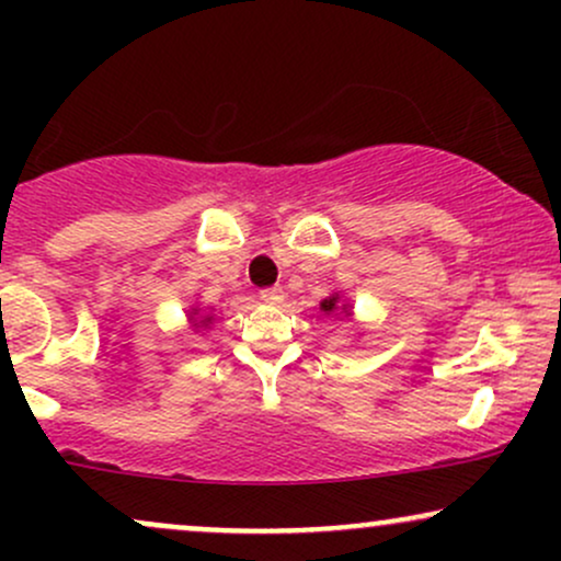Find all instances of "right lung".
<instances>
[{"instance_id":"add662e5","label":"right lung","mask_w":561,"mask_h":561,"mask_svg":"<svg viewBox=\"0 0 561 561\" xmlns=\"http://www.w3.org/2000/svg\"><path fill=\"white\" fill-rule=\"evenodd\" d=\"M337 295H334V298H330V300H324L321 302V308H324V311H334V306H337Z\"/></svg>"}]
</instances>
